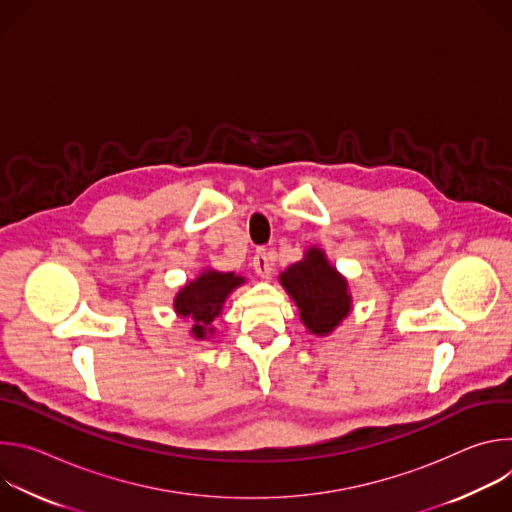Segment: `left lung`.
Segmentation results:
<instances>
[{"mask_svg":"<svg viewBox=\"0 0 512 512\" xmlns=\"http://www.w3.org/2000/svg\"><path fill=\"white\" fill-rule=\"evenodd\" d=\"M245 283L241 275L221 273V271H204L194 281H188L186 287L178 291L174 300V310L182 318H192V334L202 340L206 334H212L210 324L221 314L225 300L231 291Z\"/></svg>","mask_w":512,"mask_h":512,"instance_id":"obj_1","label":"left lung"}]
</instances>
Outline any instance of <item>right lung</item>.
Returning a JSON list of instances; mask_svg holds the SVG:
<instances>
[{
  "label": "right lung",
  "mask_w": 512,
  "mask_h": 512,
  "mask_svg": "<svg viewBox=\"0 0 512 512\" xmlns=\"http://www.w3.org/2000/svg\"><path fill=\"white\" fill-rule=\"evenodd\" d=\"M279 281L300 308V318L312 334H330L350 312L346 279L318 247L308 249L302 261L289 265Z\"/></svg>",
  "instance_id": "add662e5"
}]
</instances>
